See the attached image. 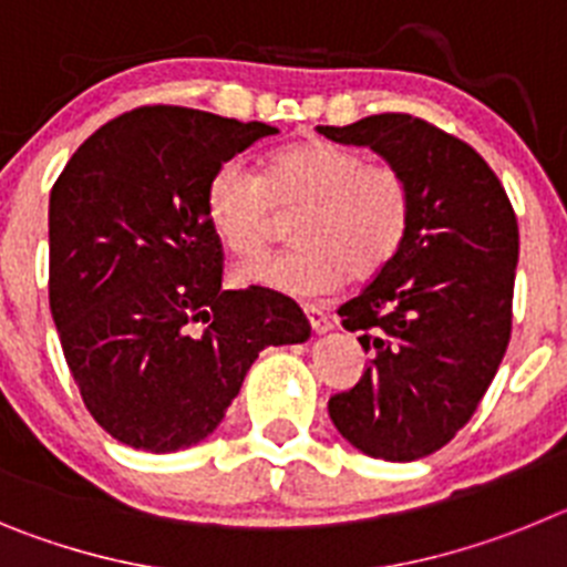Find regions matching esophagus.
<instances>
[{"label": "esophagus", "instance_id": "1", "mask_svg": "<svg viewBox=\"0 0 567 567\" xmlns=\"http://www.w3.org/2000/svg\"><path fill=\"white\" fill-rule=\"evenodd\" d=\"M303 312H307V318H309V327H312L318 334H323V332H329V329H332V318H329L323 309L303 307Z\"/></svg>", "mask_w": 567, "mask_h": 567}]
</instances>
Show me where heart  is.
<instances>
[{
	"instance_id": "heart-1",
	"label": "heart",
	"mask_w": 567,
	"mask_h": 567,
	"mask_svg": "<svg viewBox=\"0 0 567 567\" xmlns=\"http://www.w3.org/2000/svg\"><path fill=\"white\" fill-rule=\"evenodd\" d=\"M215 238L238 260L267 252L280 215L298 247L284 258L240 267L238 280L284 295H320L346 278L369 280L389 267L412 227V187L394 164L327 138L275 150L264 173L240 162L215 169L204 193Z\"/></svg>"
}]
</instances>
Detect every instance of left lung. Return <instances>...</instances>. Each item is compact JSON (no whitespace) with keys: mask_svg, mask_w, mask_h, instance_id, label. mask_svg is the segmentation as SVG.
Masks as SVG:
<instances>
[{"mask_svg":"<svg viewBox=\"0 0 567 567\" xmlns=\"http://www.w3.org/2000/svg\"><path fill=\"white\" fill-rule=\"evenodd\" d=\"M327 138L372 147L409 178L400 252L338 315L372 352L354 389L329 400L334 429L389 463L434 454L477 412L511 340L517 215L483 155L409 113H380Z\"/></svg>","mask_w":567,"mask_h":567,"instance_id":"obj_1","label":"left lung"}]
</instances>
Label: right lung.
Wrapping results in <instances>:
<instances>
[{"mask_svg":"<svg viewBox=\"0 0 567 567\" xmlns=\"http://www.w3.org/2000/svg\"><path fill=\"white\" fill-rule=\"evenodd\" d=\"M275 133L169 104L130 110L50 189V315L87 412L118 443H202L260 349L312 332L287 295L221 289L204 209L215 169Z\"/></svg>","mask_w":567,"mask_h":567,"instance_id":"right-lung-1","label":"right lung"}]
</instances>
